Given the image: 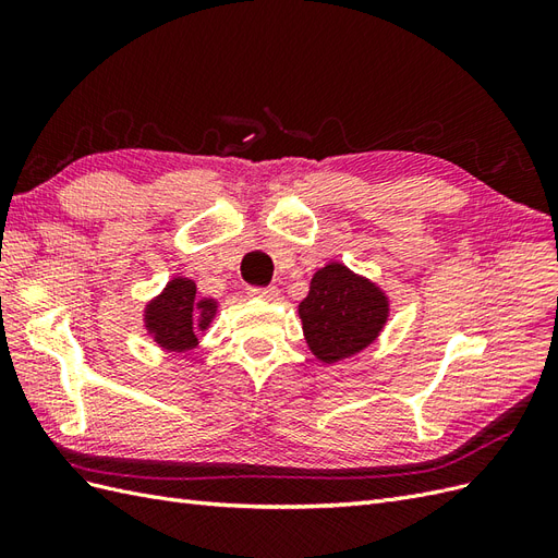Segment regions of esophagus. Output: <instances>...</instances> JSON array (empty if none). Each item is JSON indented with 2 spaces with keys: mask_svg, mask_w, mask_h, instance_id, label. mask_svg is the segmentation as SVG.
I'll use <instances>...</instances> for the list:
<instances>
[{
  "mask_svg": "<svg viewBox=\"0 0 558 558\" xmlns=\"http://www.w3.org/2000/svg\"><path fill=\"white\" fill-rule=\"evenodd\" d=\"M251 295L256 298H263V300H277L279 298V289H275V286H265V289H260V286H253V289H248Z\"/></svg>",
  "mask_w": 558,
  "mask_h": 558,
  "instance_id": "esophagus-1",
  "label": "esophagus"
}]
</instances>
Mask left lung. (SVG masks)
I'll use <instances>...</instances> for the list:
<instances>
[{
    "instance_id": "obj_1",
    "label": "left lung",
    "mask_w": 558,
    "mask_h": 558,
    "mask_svg": "<svg viewBox=\"0 0 558 558\" xmlns=\"http://www.w3.org/2000/svg\"><path fill=\"white\" fill-rule=\"evenodd\" d=\"M307 347L320 363L356 356L373 344L388 320V298L342 263H328L312 277L298 305Z\"/></svg>"
}]
</instances>
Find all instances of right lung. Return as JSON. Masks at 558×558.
<instances>
[{"mask_svg": "<svg viewBox=\"0 0 558 558\" xmlns=\"http://www.w3.org/2000/svg\"><path fill=\"white\" fill-rule=\"evenodd\" d=\"M216 307V300L197 295L193 279L174 277L146 305L144 326L162 349L191 351L197 347V332L209 328Z\"/></svg>", "mask_w": 558, "mask_h": 558, "instance_id": "obj_1", "label": "right lung"}]
</instances>
